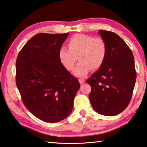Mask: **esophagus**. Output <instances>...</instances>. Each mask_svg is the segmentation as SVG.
<instances>
[{"label":"esophagus","instance_id":"1","mask_svg":"<svg viewBox=\"0 0 147 147\" xmlns=\"http://www.w3.org/2000/svg\"><path fill=\"white\" fill-rule=\"evenodd\" d=\"M85 80L84 79H79V82H80V84H84V83L85 82Z\"/></svg>","mask_w":147,"mask_h":147}]
</instances>
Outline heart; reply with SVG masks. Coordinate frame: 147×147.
I'll return each instance as SVG.
<instances>
[{"label": "heart", "mask_w": 147, "mask_h": 147, "mask_svg": "<svg viewBox=\"0 0 147 147\" xmlns=\"http://www.w3.org/2000/svg\"><path fill=\"white\" fill-rule=\"evenodd\" d=\"M68 49L61 47L58 57L62 65L72 71L78 58L80 62L74 70V74L84 77L91 70L100 69L105 62L107 53V44L102 38L84 34H74L67 42Z\"/></svg>", "instance_id": "b5f03b06"}]
</instances>
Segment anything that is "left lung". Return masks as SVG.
I'll return each mask as SVG.
<instances>
[{"instance_id": "8db88e82", "label": "left lung", "mask_w": 147, "mask_h": 147, "mask_svg": "<svg viewBox=\"0 0 147 147\" xmlns=\"http://www.w3.org/2000/svg\"><path fill=\"white\" fill-rule=\"evenodd\" d=\"M98 33L107 44V53L102 66L87 80L91 87L89 100L98 113L116 116L131 100L136 80L134 55L117 34L105 30Z\"/></svg>"}]
</instances>
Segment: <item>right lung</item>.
Here are the masks:
<instances>
[{
	"label": "right lung",
	"instance_id": "add662e5",
	"mask_svg": "<svg viewBox=\"0 0 147 147\" xmlns=\"http://www.w3.org/2000/svg\"><path fill=\"white\" fill-rule=\"evenodd\" d=\"M68 35L36 34L24 46L16 61V84L23 103L46 122H58L71 114L80 87L58 57Z\"/></svg>",
	"mask_w": 147,
	"mask_h": 147
}]
</instances>
